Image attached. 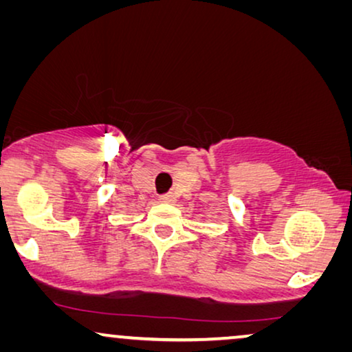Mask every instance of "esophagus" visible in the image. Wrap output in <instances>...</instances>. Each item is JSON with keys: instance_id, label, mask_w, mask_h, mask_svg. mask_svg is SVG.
<instances>
[{"instance_id": "esophagus-1", "label": "esophagus", "mask_w": 352, "mask_h": 352, "mask_svg": "<svg viewBox=\"0 0 352 352\" xmlns=\"http://www.w3.org/2000/svg\"><path fill=\"white\" fill-rule=\"evenodd\" d=\"M160 202H162V204H174L175 196L172 195V192H169V195H162L160 197Z\"/></svg>"}]
</instances>
